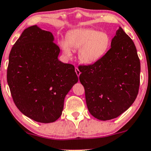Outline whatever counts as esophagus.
I'll return each instance as SVG.
<instances>
[{"label": "esophagus", "mask_w": 151, "mask_h": 151, "mask_svg": "<svg viewBox=\"0 0 151 151\" xmlns=\"http://www.w3.org/2000/svg\"><path fill=\"white\" fill-rule=\"evenodd\" d=\"M75 72H76V74H77V75L78 76V77H79V75H80L81 72H80V71H79V70L77 68H75Z\"/></svg>", "instance_id": "obj_1"}]
</instances>
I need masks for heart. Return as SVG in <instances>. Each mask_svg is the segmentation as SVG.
Wrapping results in <instances>:
<instances>
[{"label": "heart", "mask_w": 151, "mask_h": 151, "mask_svg": "<svg viewBox=\"0 0 151 151\" xmlns=\"http://www.w3.org/2000/svg\"><path fill=\"white\" fill-rule=\"evenodd\" d=\"M110 44L111 39L108 33L94 29L72 31L67 36V41H61L65 55H72L71 48L79 50L78 58L85 65H92L100 60L108 52Z\"/></svg>", "instance_id": "1"}]
</instances>
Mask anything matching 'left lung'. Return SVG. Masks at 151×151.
I'll list each match as a JSON object with an SVG mask.
<instances>
[{
    "mask_svg": "<svg viewBox=\"0 0 151 151\" xmlns=\"http://www.w3.org/2000/svg\"><path fill=\"white\" fill-rule=\"evenodd\" d=\"M79 70L87 108L96 119H114L133 104L139 92L141 65L133 41L120 27L105 55L93 65H80Z\"/></svg>",
    "mask_w": 151,
    "mask_h": 151,
    "instance_id": "8db88e82",
    "label": "left lung"
}]
</instances>
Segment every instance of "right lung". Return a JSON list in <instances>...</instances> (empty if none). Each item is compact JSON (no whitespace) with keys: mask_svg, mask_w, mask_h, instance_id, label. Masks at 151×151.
Returning a JSON list of instances; mask_svg holds the SVG:
<instances>
[{"mask_svg":"<svg viewBox=\"0 0 151 151\" xmlns=\"http://www.w3.org/2000/svg\"><path fill=\"white\" fill-rule=\"evenodd\" d=\"M51 32L36 25L25 29L9 55L7 81L19 111L41 123L60 117L65 98L78 77L74 65L58 60Z\"/></svg>","mask_w":151,"mask_h":151,"instance_id":"add662e5","label":"right lung"}]
</instances>
